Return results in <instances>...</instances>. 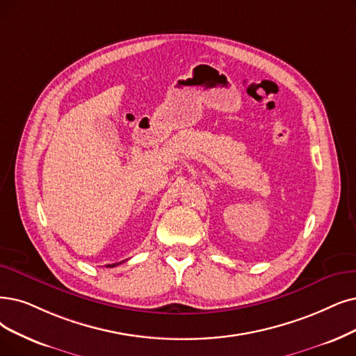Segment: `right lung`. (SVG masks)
Returning a JSON list of instances; mask_svg holds the SVG:
<instances>
[{"mask_svg":"<svg viewBox=\"0 0 356 356\" xmlns=\"http://www.w3.org/2000/svg\"><path fill=\"white\" fill-rule=\"evenodd\" d=\"M118 264H121V263H115V264H108L106 267H115V266H118Z\"/></svg>","mask_w":356,"mask_h":356,"instance_id":"obj_1","label":"right lung"}]
</instances>
